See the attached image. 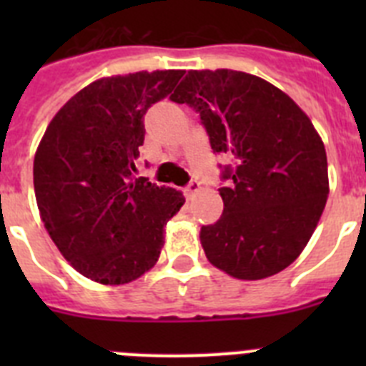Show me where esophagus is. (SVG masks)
Listing matches in <instances>:
<instances>
[{
    "mask_svg": "<svg viewBox=\"0 0 366 366\" xmlns=\"http://www.w3.org/2000/svg\"><path fill=\"white\" fill-rule=\"evenodd\" d=\"M199 190H202V185H199V181H196V179H192L189 183V187H187L185 189V194H187V198H192L194 194H198Z\"/></svg>",
    "mask_w": 366,
    "mask_h": 366,
    "instance_id": "1",
    "label": "esophagus"
}]
</instances>
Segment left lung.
Returning <instances> with one entry per match:
<instances>
[{
  "label": "left lung",
  "instance_id": "left-lung-1",
  "mask_svg": "<svg viewBox=\"0 0 366 366\" xmlns=\"http://www.w3.org/2000/svg\"><path fill=\"white\" fill-rule=\"evenodd\" d=\"M174 102L199 113L212 150L234 164L219 189L223 214L202 227L207 260L238 280H262L299 258L328 199L325 143L292 97L232 69H194Z\"/></svg>",
  "mask_w": 366,
  "mask_h": 366
}]
</instances>
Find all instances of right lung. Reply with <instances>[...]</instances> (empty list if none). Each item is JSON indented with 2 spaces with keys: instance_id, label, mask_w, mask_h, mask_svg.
<instances>
[{
  "instance_id": "1",
  "label": "right lung",
  "mask_w": 366,
  "mask_h": 366,
  "mask_svg": "<svg viewBox=\"0 0 366 366\" xmlns=\"http://www.w3.org/2000/svg\"><path fill=\"white\" fill-rule=\"evenodd\" d=\"M185 71L104 76L71 97L34 155V194L51 240L93 282L119 286L150 271L164 227L185 198L132 176L144 141L143 117Z\"/></svg>"
}]
</instances>
